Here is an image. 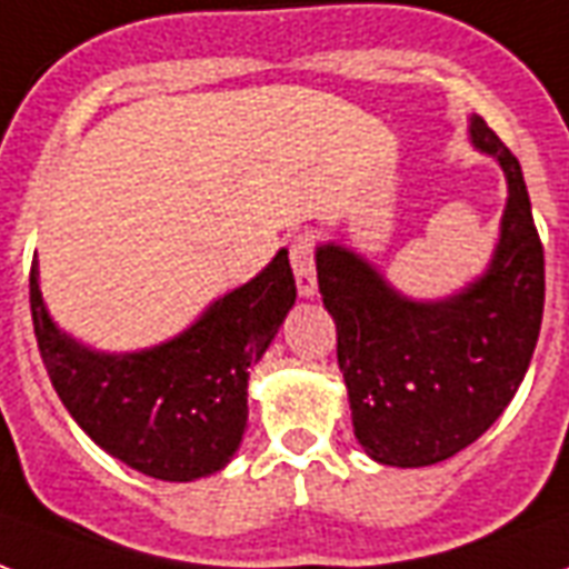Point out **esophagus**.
I'll return each mask as SVG.
<instances>
[{
  "label": "esophagus",
  "mask_w": 569,
  "mask_h": 569,
  "mask_svg": "<svg viewBox=\"0 0 569 569\" xmlns=\"http://www.w3.org/2000/svg\"><path fill=\"white\" fill-rule=\"evenodd\" d=\"M289 259L296 271L298 296L313 298L317 296V262H313V238L310 234H296L289 243Z\"/></svg>",
  "instance_id": "esophagus-1"
}]
</instances>
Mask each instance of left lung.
Returning a JSON list of instances; mask_svg holds the SVG:
<instances>
[{
  "mask_svg": "<svg viewBox=\"0 0 569 569\" xmlns=\"http://www.w3.org/2000/svg\"><path fill=\"white\" fill-rule=\"evenodd\" d=\"M470 141L498 159L509 196L495 256L461 292L416 301L356 250L317 247L352 428L380 465H437L486 435L519 391L540 338L546 271L519 159L477 113Z\"/></svg>",
  "mask_w": 569,
  "mask_h": 569,
  "instance_id": "obj_1",
  "label": "left lung"
}]
</instances>
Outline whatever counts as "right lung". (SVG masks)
<instances>
[{
    "instance_id": "add662e5",
    "label": "right lung",
    "mask_w": 569,
    "mask_h": 569,
    "mask_svg": "<svg viewBox=\"0 0 569 569\" xmlns=\"http://www.w3.org/2000/svg\"><path fill=\"white\" fill-rule=\"evenodd\" d=\"M32 326L53 389L108 456L166 482H192L229 465L247 428L250 365L296 305L289 252L250 283L217 298L187 331L138 352H96L50 319L38 268L29 273Z\"/></svg>"
}]
</instances>
